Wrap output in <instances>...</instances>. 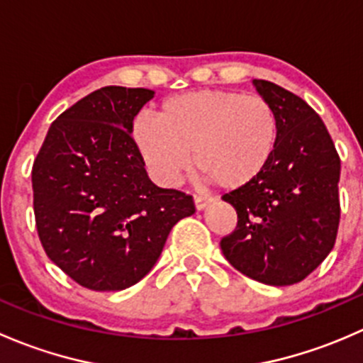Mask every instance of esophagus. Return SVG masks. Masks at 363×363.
<instances>
[{"mask_svg":"<svg viewBox=\"0 0 363 363\" xmlns=\"http://www.w3.org/2000/svg\"><path fill=\"white\" fill-rule=\"evenodd\" d=\"M193 200H195L196 211H202V208H205L208 203H211V199H208V196H203V195H195V199Z\"/></svg>","mask_w":363,"mask_h":363,"instance_id":"34e87169","label":"esophagus"}]
</instances>
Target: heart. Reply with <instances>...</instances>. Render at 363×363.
<instances>
[{
	"label": "heart",
	"mask_w": 363,
	"mask_h": 363,
	"mask_svg": "<svg viewBox=\"0 0 363 363\" xmlns=\"http://www.w3.org/2000/svg\"><path fill=\"white\" fill-rule=\"evenodd\" d=\"M131 135L145 164L163 186H177L191 167L223 189L255 182L272 163L279 121L258 94L195 91L168 98L158 119L138 116Z\"/></svg>",
	"instance_id": "heart-1"
}]
</instances>
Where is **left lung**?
Segmentation results:
<instances>
[{"instance_id":"left-lung-1","label":"left lung","mask_w":363,"mask_h":363,"mask_svg":"<svg viewBox=\"0 0 363 363\" xmlns=\"http://www.w3.org/2000/svg\"><path fill=\"white\" fill-rule=\"evenodd\" d=\"M279 121L276 155L251 184L223 195L237 226L221 239L239 272L272 286L306 279L337 237L340 158L330 133L306 101L269 80H255Z\"/></svg>"}]
</instances>
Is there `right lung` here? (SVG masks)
I'll return each mask as SVG.
<instances>
[{
    "instance_id": "obj_1",
    "label": "right lung",
    "mask_w": 363,
    "mask_h": 363,
    "mask_svg": "<svg viewBox=\"0 0 363 363\" xmlns=\"http://www.w3.org/2000/svg\"><path fill=\"white\" fill-rule=\"evenodd\" d=\"M155 96L144 87L93 91L50 124L31 170L47 256L80 286L119 291L158 262L170 230L195 214L191 195L158 188L131 137Z\"/></svg>"
}]
</instances>
